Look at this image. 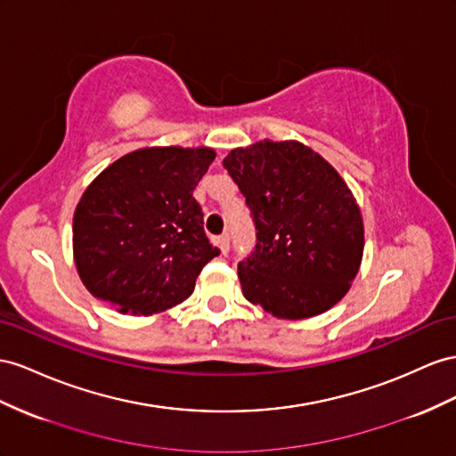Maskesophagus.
I'll return each instance as SVG.
<instances>
[{
    "mask_svg": "<svg viewBox=\"0 0 456 456\" xmlns=\"http://www.w3.org/2000/svg\"><path fill=\"white\" fill-rule=\"evenodd\" d=\"M215 241H216V245L220 249H223V253L226 255L228 253V249H230V241H228V233H223V236H218V238H215Z\"/></svg>",
    "mask_w": 456,
    "mask_h": 456,
    "instance_id": "1",
    "label": "esophagus"
}]
</instances>
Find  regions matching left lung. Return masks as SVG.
Masks as SVG:
<instances>
[{"label":"left lung","mask_w":456,"mask_h":456,"mask_svg":"<svg viewBox=\"0 0 456 456\" xmlns=\"http://www.w3.org/2000/svg\"><path fill=\"white\" fill-rule=\"evenodd\" d=\"M223 165L255 224V248L238 265L245 299L288 320L334 306L364 248L359 205L336 168L299 142L268 140Z\"/></svg>","instance_id":"left-lung-1"}]
</instances>
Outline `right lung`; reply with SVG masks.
Listing matches in <instances>:
<instances>
[{
  "mask_svg": "<svg viewBox=\"0 0 456 456\" xmlns=\"http://www.w3.org/2000/svg\"><path fill=\"white\" fill-rule=\"evenodd\" d=\"M215 161L208 147H147L120 157L84 191L72 248L84 286L118 313L153 314L193 293L220 249L193 190Z\"/></svg>",
  "mask_w": 456,
  "mask_h": 456,
  "instance_id": "obj_1",
  "label": "right lung"
}]
</instances>
